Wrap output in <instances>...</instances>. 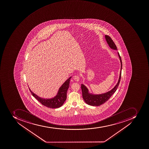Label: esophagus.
Listing matches in <instances>:
<instances>
[{"label": "esophagus", "mask_w": 149, "mask_h": 149, "mask_svg": "<svg viewBox=\"0 0 149 149\" xmlns=\"http://www.w3.org/2000/svg\"><path fill=\"white\" fill-rule=\"evenodd\" d=\"M73 79H74L75 81H77V82L79 81V77L78 76H77V75H75V76H74L73 77Z\"/></svg>", "instance_id": "obj_1"}]
</instances>
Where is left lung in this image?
<instances>
[{
    "mask_svg": "<svg viewBox=\"0 0 149 149\" xmlns=\"http://www.w3.org/2000/svg\"><path fill=\"white\" fill-rule=\"evenodd\" d=\"M105 38L109 47L111 49L117 51L118 49H117V46L110 37L107 35H105ZM118 54L120 59V63H121V68H120V74H119L118 80L117 84H116V86L114 87V88L110 90V91H107L104 93L95 94L90 92L89 89L87 88L86 86H84V84H81L83 98L85 102L87 104H88V105L94 106H100L102 104L105 103L108 100V99L111 97V96H112L113 94L118 89V86H119V83H120L121 77V70L122 69V62L121 60V57L118 52Z\"/></svg>",
    "mask_w": 149,
    "mask_h": 149,
    "instance_id": "1",
    "label": "left lung"
}]
</instances>
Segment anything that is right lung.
<instances>
[{
	"instance_id": "right-lung-1",
	"label": "right lung",
	"mask_w": 149,
	"mask_h": 149,
	"mask_svg": "<svg viewBox=\"0 0 149 149\" xmlns=\"http://www.w3.org/2000/svg\"><path fill=\"white\" fill-rule=\"evenodd\" d=\"M72 77H70L63 83V84L58 89L57 95L52 98H45L39 97L34 92H32L30 88L29 89L31 93L32 94V96H33L35 98H36L43 105L50 108H58L63 105L67 98V90L69 87L70 79Z\"/></svg>"
}]
</instances>
